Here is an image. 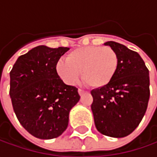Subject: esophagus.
<instances>
[{
    "label": "esophagus",
    "mask_w": 157,
    "mask_h": 157,
    "mask_svg": "<svg viewBox=\"0 0 157 157\" xmlns=\"http://www.w3.org/2000/svg\"><path fill=\"white\" fill-rule=\"evenodd\" d=\"M78 94H79L80 96H82L83 94H85L86 93V91H84V90H81V89H78Z\"/></svg>",
    "instance_id": "1"
}]
</instances>
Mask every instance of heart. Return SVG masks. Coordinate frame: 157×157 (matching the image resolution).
<instances>
[{
  "instance_id": "b5f03b06",
  "label": "heart",
  "mask_w": 157,
  "mask_h": 157,
  "mask_svg": "<svg viewBox=\"0 0 157 157\" xmlns=\"http://www.w3.org/2000/svg\"><path fill=\"white\" fill-rule=\"evenodd\" d=\"M120 59L110 47L85 46L69 52L66 59H59L56 71L65 84L73 86L81 76L93 88L108 86L117 74Z\"/></svg>"
}]
</instances>
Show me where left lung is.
Wrapping results in <instances>:
<instances>
[{"label":"left lung","instance_id":"1","mask_svg":"<svg viewBox=\"0 0 157 157\" xmlns=\"http://www.w3.org/2000/svg\"><path fill=\"white\" fill-rule=\"evenodd\" d=\"M111 47L120 59L113 80L105 87L92 90L94 123L102 135L121 138L130 135L144 116L149 100V72L141 56L113 41Z\"/></svg>","mask_w":157,"mask_h":157}]
</instances>
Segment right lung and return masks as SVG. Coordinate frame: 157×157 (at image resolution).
Returning a JSON list of instances; mask_svg holds the SVG:
<instances>
[{
	"label": "right lung",
	"mask_w": 157,
	"mask_h": 157,
	"mask_svg": "<svg viewBox=\"0 0 157 157\" xmlns=\"http://www.w3.org/2000/svg\"><path fill=\"white\" fill-rule=\"evenodd\" d=\"M69 50L36 46L18 57L9 73L15 115L36 138L61 136L68 127L71 109L80 99L78 88L65 85L56 71L57 62Z\"/></svg>",
	"instance_id": "1"
}]
</instances>
